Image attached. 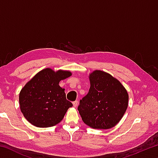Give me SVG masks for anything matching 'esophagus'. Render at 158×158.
<instances>
[{"label":"esophagus","instance_id":"obj_1","mask_svg":"<svg viewBox=\"0 0 158 158\" xmlns=\"http://www.w3.org/2000/svg\"><path fill=\"white\" fill-rule=\"evenodd\" d=\"M73 106H74V107H76V106H77V105H78V101H77V100L74 101L73 102Z\"/></svg>","mask_w":158,"mask_h":158}]
</instances>
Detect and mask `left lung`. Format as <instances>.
Wrapping results in <instances>:
<instances>
[{
	"mask_svg": "<svg viewBox=\"0 0 158 158\" xmlns=\"http://www.w3.org/2000/svg\"><path fill=\"white\" fill-rule=\"evenodd\" d=\"M89 79V91L78 106L82 121L94 129H110L126 111L127 90L118 80L105 72L95 70Z\"/></svg>",
	"mask_w": 158,
	"mask_h": 158,
	"instance_id": "obj_1",
	"label": "left lung"
}]
</instances>
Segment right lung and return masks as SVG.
<instances>
[{
	"mask_svg": "<svg viewBox=\"0 0 158 158\" xmlns=\"http://www.w3.org/2000/svg\"><path fill=\"white\" fill-rule=\"evenodd\" d=\"M69 71L46 68L39 72L19 93L21 111L26 120L39 127H49L62 121L73 103L67 100L60 80L70 77Z\"/></svg>",
	"mask_w": 158,
	"mask_h": 158,
	"instance_id": "obj_1",
	"label": "right lung"
}]
</instances>
